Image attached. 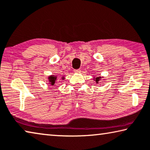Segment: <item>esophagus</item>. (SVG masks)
Masks as SVG:
<instances>
[{"label":"esophagus","mask_w":150,"mask_h":150,"mask_svg":"<svg viewBox=\"0 0 150 150\" xmlns=\"http://www.w3.org/2000/svg\"><path fill=\"white\" fill-rule=\"evenodd\" d=\"M74 72L75 73H79V72H80V69H78V70H74Z\"/></svg>","instance_id":"1"}]
</instances>
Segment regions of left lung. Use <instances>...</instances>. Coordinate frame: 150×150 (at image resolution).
<instances>
[{"mask_svg": "<svg viewBox=\"0 0 150 150\" xmlns=\"http://www.w3.org/2000/svg\"><path fill=\"white\" fill-rule=\"evenodd\" d=\"M103 78V77L102 76H94L93 80H94V81L96 82V84H98Z\"/></svg>", "mask_w": 150, "mask_h": 150, "instance_id": "1", "label": "left lung"}]
</instances>
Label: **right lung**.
Masks as SVG:
<instances>
[{"label":"right lung","mask_w":150,"mask_h":150,"mask_svg":"<svg viewBox=\"0 0 150 150\" xmlns=\"http://www.w3.org/2000/svg\"><path fill=\"white\" fill-rule=\"evenodd\" d=\"M57 76H55V75H50L49 76H48V82H49V84L51 85V86H54L55 84V83L57 81ZM65 79V78L64 76H62V80H64Z\"/></svg>","instance_id":"right-lung-1"}]
</instances>
